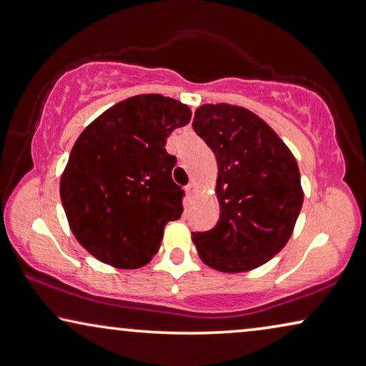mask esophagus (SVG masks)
Masks as SVG:
<instances>
[{
	"label": "esophagus",
	"instance_id": "obj_1",
	"mask_svg": "<svg viewBox=\"0 0 366 366\" xmlns=\"http://www.w3.org/2000/svg\"><path fill=\"white\" fill-rule=\"evenodd\" d=\"M184 192H187V196L188 198H192V196L194 194V192H196V184L192 182V183H188L187 184V188H184Z\"/></svg>",
	"mask_w": 366,
	"mask_h": 366
}]
</instances>
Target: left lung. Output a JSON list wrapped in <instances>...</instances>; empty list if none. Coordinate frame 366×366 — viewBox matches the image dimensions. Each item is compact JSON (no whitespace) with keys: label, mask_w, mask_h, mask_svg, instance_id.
<instances>
[{"label":"left lung","mask_w":366,"mask_h":366,"mask_svg":"<svg viewBox=\"0 0 366 366\" xmlns=\"http://www.w3.org/2000/svg\"><path fill=\"white\" fill-rule=\"evenodd\" d=\"M193 129L218 162L219 219L193 232L199 257L221 272L266 264L292 236L304 203L297 162L261 117L244 107L204 104Z\"/></svg>","instance_id":"8db88e82"}]
</instances>
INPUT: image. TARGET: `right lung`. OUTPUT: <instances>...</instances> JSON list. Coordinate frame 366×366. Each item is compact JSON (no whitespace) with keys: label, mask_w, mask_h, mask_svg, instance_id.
I'll list each match as a JSON object with an SVG mask.
<instances>
[{"label":"right lung","mask_w":366,"mask_h":366,"mask_svg":"<svg viewBox=\"0 0 366 366\" xmlns=\"http://www.w3.org/2000/svg\"><path fill=\"white\" fill-rule=\"evenodd\" d=\"M189 119L188 105L144 94L115 104L79 135L61 201L74 236L95 259L137 269L155 256L163 227L183 213L167 139Z\"/></svg>","instance_id":"right-lung-1"}]
</instances>
